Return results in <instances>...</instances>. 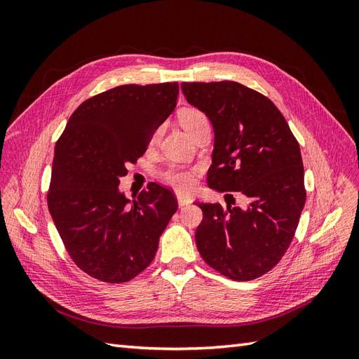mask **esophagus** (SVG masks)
<instances>
[{"instance_id":"obj_1","label":"esophagus","mask_w":359,"mask_h":359,"mask_svg":"<svg viewBox=\"0 0 359 359\" xmlns=\"http://www.w3.org/2000/svg\"><path fill=\"white\" fill-rule=\"evenodd\" d=\"M177 199H178L180 208H184V206H187V205H190V203H191V199H190L189 196H184V194H178Z\"/></svg>"}]
</instances>
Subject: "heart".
<instances>
[{"mask_svg":"<svg viewBox=\"0 0 359 359\" xmlns=\"http://www.w3.org/2000/svg\"><path fill=\"white\" fill-rule=\"evenodd\" d=\"M205 121H208L206 116L201 111L193 109V107H187V109H182L180 112V123L189 135H191L194 130ZM157 137L158 133L154 135L153 142H156ZM161 180L180 191H189L194 187V184H196V175H194V172L191 169L181 166H170L163 170Z\"/></svg>","mask_w":359,"mask_h":359,"instance_id":"obj_1","label":"heart"}]
</instances>
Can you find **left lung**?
I'll use <instances>...</instances> for the list:
<instances>
[{
  "label": "left lung",
  "mask_w": 359,
  "mask_h": 359,
  "mask_svg": "<svg viewBox=\"0 0 359 359\" xmlns=\"http://www.w3.org/2000/svg\"><path fill=\"white\" fill-rule=\"evenodd\" d=\"M181 90L214 128L208 186L250 201L245 210L196 202L199 253L224 277L257 278L286 253L306 203L299 145L276 104L252 88L222 81L182 82Z\"/></svg>",
  "instance_id": "8db88e82"
}]
</instances>
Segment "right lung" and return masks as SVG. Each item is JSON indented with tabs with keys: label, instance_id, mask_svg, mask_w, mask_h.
Instances as JSON below:
<instances>
[{
	"label": "right lung",
	"instance_id": "1",
	"mask_svg": "<svg viewBox=\"0 0 359 359\" xmlns=\"http://www.w3.org/2000/svg\"><path fill=\"white\" fill-rule=\"evenodd\" d=\"M178 91V82H166L94 95L73 112L55 145L49 212L73 262L97 280L126 283L142 273L178 210L173 193L156 182L133 201L118 187L175 109Z\"/></svg>",
	"mask_w": 359,
	"mask_h": 359
}]
</instances>
